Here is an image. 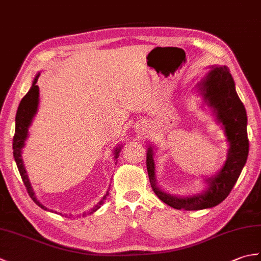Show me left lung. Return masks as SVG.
Wrapping results in <instances>:
<instances>
[{
	"mask_svg": "<svg viewBox=\"0 0 261 261\" xmlns=\"http://www.w3.org/2000/svg\"><path fill=\"white\" fill-rule=\"evenodd\" d=\"M196 92L202 96L203 107L206 105L214 115L215 122L224 130L229 149L226 160L218 173L204 177V190L192 195H173L157 184L154 168V145L147 150V169L154 194L169 206L176 210L198 211L214 207L228 197L241 171L245 167L249 152L247 135V113L236 91L234 81L226 66L210 67Z\"/></svg>",
	"mask_w": 261,
	"mask_h": 261,
	"instance_id": "left-lung-1",
	"label": "left lung"
}]
</instances>
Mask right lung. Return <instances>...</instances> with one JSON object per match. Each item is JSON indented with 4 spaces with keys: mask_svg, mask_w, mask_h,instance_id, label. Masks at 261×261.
<instances>
[{
    "mask_svg": "<svg viewBox=\"0 0 261 261\" xmlns=\"http://www.w3.org/2000/svg\"><path fill=\"white\" fill-rule=\"evenodd\" d=\"M39 76H40V73H38L35 77V80L32 82V85L30 87L29 92L25 94V96L21 99L20 105L18 108V111H16V115H15V132H14V137H13V156H14V160L16 163V166H18L19 173L21 175V178L23 180L24 185L27 187V191L29 193L30 197L32 198V201L35 202L38 206H40L42 210L49 211V212H55L57 213L56 211L49 210L47 208L45 205H42L40 202L38 201V198L36 197V194L32 190V186L30 184L29 177H28L27 170L24 167L23 164V159H22V149L24 148L25 146V141L29 137V127L32 124L33 118H35L37 112H38V107H39V86L37 85V82ZM122 149V145H119L114 149L113 151V158H114V163L116 165L118 163V158L120 156ZM107 196H109V191L107 192V194L102 197L101 201H99L95 206H93L88 212H84L83 213V216L92 214L94 212L102 206L104 204L105 199H107ZM62 214V213H59ZM66 215V214H65ZM67 216V215H66Z\"/></svg>",
    "mask_w": 261,
    "mask_h": 261,
    "instance_id": "obj_1",
    "label": "right lung"
}]
</instances>
